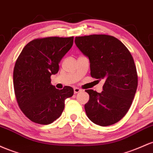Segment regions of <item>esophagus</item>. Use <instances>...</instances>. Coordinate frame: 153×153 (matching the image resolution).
<instances>
[{"instance_id":"esophagus-1","label":"esophagus","mask_w":153,"mask_h":153,"mask_svg":"<svg viewBox=\"0 0 153 153\" xmlns=\"http://www.w3.org/2000/svg\"><path fill=\"white\" fill-rule=\"evenodd\" d=\"M82 91V90H80L79 88H77V87H75L74 88V94H77L79 92H80Z\"/></svg>"}]
</instances>
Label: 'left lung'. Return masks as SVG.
<instances>
[{
    "label": "left lung",
    "instance_id": "obj_1",
    "mask_svg": "<svg viewBox=\"0 0 153 153\" xmlns=\"http://www.w3.org/2000/svg\"><path fill=\"white\" fill-rule=\"evenodd\" d=\"M74 42L89 58L91 76L105 81L100 93L85 90L90 95L85 105L87 117L101 126L117 123L128 112L137 91L138 78L132 56L113 36L76 37Z\"/></svg>",
    "mask_w": 153,
    "mask_h": 153
}]
</instances>
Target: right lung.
<instances>
[{"label":"right lung","mask_w":153,"mask_h":153,"mask_svg":"<svg viewBox=\"0 0 153 153\" xmlns=\"http://www.w3.org/2000/svg\"><path fill=\"white\" fill-rule=\"evenodd\" d=\"M74 37L35 39L26 45L13 69V87L19 106L33 122L47 125L61 116L65 100L74 95L68 86L58 90L51 76L73 45Z\"/></svg>","instance_id":"1"}]
</instances>
